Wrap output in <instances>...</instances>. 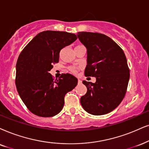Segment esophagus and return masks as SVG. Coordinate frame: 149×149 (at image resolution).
Here are the masks:
<instances>
[{
    "label": "esophagus",
    "mask_w": 149,
    "mask_h": 149,
    "mask_svg": "<svg viewBox=\"0 0 149 149\" xmlns=\"http://www.w3.org/2000/svg\"><path fill=\"white\" fill-rule=\"evenodd\" d=\"M78 83L79 84H81V83H82V80H80V79H78Z\"/></svg>",
    "instance_id": "obj_1"
}]
</instances>
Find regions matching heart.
<instances>
[{
  "instance_id": "heart-1",
  "label": "heart",
  "mask_w": 149,
  "mask_h": 149,
  "mask_svg": "<svg viewBox=\"0 0 149 149\" xmlns=\"http://www.w3.org/2000/svg\"><path fill=\"white\" fill-rule=\"evenodd\" d=\"M78 46H82V45H78ZM81 69H82L81 67H69V71H70L72 73L76 74V73H78V71L80 70Z\"/></svg>"
}]
</instances>
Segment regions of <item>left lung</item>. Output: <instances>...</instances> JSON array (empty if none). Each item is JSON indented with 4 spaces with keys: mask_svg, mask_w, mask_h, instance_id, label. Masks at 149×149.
<instances>
[{
    "mask_svg": "<svg viewBox=\"0 0 149 149\" xmlns=\"http://www.w3.org/2000/svg\"><path fill=\"white\" fill-rule=\"evenodd\" d=\"M77 35L87 49L84 75L96 78L95 83L82 81L87 91L81 97V104L90 114H107L121 103L127 92L130 77L127 58L119 45L106 35L86 31Z\"/></svg>",
    "mask_w": 149,
    "mask_h": 149,
    "instance_id": "left-lung-1",
    "label": "left lung"
}]
</instances>
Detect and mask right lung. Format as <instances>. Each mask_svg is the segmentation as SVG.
<instances>
[{"label":"right lung","mask_w":149,"mask_h":149,"mask_svg":"<svg viewBox=\"0 0 149 149\" xmlns=\"http://www.w3.org/2000/svg\"><path fill=\"white\" fill-rule=\"evenodd\" d=\"M77 38L76 34L66 31H45L20 54L15 82L20 98L32 113L45 118L59 113L65 95L76 87L78 79L73 75L63 73L54 80L49 71L59 61L62 49Z\"/></svg>","instance_id":"1"}]
</instances>
